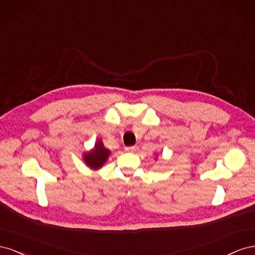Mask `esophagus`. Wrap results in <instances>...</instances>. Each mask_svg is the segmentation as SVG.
<instances>
[{
	"label": "esophagus",
	"mask_w": 255,
	"mask_h": 255,
	"mask_svg": "<svg viewBox=\"0 0 255 255\" xmlns=\"http://www.w3.org/2000/svg\"><path fill=\"white\" fill-rule=\"evenodd\" d=\"M126 151L128 152V153H135L137 151V146L136 145H133V146H127L126 148Z\"/></svg>",
	"instance_id": "1"
}]
</instances>
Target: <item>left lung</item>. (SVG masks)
<instances>
[{
	"label": "left lung",
	"mask_w": 255,
	"mask_h": 255,
	"mask_svg": "<svg viewBox=\"0 0 255 255\" xmlns=\"http://www.w3.org/2000/svg\"><path fill=\"white\" fill-rule=\"evenodd\" d=\"M155 158H157V156H156V157H155Z\"/></svg>",
	"instance_id": "1"
}]
</instances>
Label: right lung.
<instances>
[{"mask_svg":"<svg viewBox=\"0 0 255 255\" xmlns=\"http://www.w3.org/2000/svg\"><path fill=\"white\" fill-rule=\"evenodd\" d=\"M110 155L111 151L105 148L101 138H99L96 141L94 148L83 154V159L86 166L92 169V170H99L100 168H102L104 166Z\"/></svg>","mask_w":255,"mask_h":255,"instance_id":"obj_1","label":"right lung"}]
</instances>
